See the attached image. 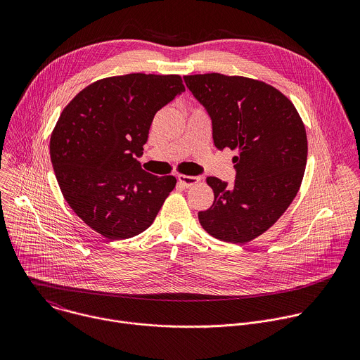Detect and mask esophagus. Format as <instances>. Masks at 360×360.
Masks as SVG:
<instances>
[{"label":"esophagus","mask_w":360,"mask_h":360,"mask_svg":"<svg viewBox=\"0 0 360 360\" xmlns=\"http://www.w3.org/2000/svg\"><path fill=\"white\" fill-rule=\"evenodd\" d=\"M199 181H200V178H199V176H191V175H178V182H179V184H182V185H184V186H186V188L196 185Z\"/></svg>","instance_id":"1"}]
</instances>
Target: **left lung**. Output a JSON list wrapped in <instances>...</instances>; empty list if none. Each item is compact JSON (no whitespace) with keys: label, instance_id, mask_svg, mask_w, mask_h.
Returning a JSON list of instances; mask_svg holds the SVG:
<instances>
[{"label":"left lung","instance_id":"8db88e82","mask_svg":"<svg viewBox=\"0 0 360 360\" xmlns=\"http://www.w3.org/2000/svg\"><path fill=\"white\" fill-rule=\"evenodd\" d=\"M212 120L215 146L236 149V179L207 182L215 199L198 214L214 238L246 243L268 231L295 199L306 167L307 138L292 102L258 79L224 74L184 77Z\"/></svg>","mask_w":360,"mask_h":360}]
</instances>
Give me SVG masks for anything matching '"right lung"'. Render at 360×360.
<instances>
[{"mask_svg":"<svg viewBox=\"0 0 360 360\" xmlns=\"http://www.w3.org/2000/svg\"><path fill=\"white\" fill-rule=\"evenodd\" d=\"M184 91L179 75L128 74L95 81L64 108L51 162L72 211L102 236L143 232L175 188V176L152 175L138 158L153 117Z\"/></svg>","mask_w":360,"mask_h":360,"instance_id":"right-lung-1","label":"right lung"}]
</instances>
